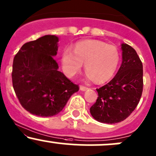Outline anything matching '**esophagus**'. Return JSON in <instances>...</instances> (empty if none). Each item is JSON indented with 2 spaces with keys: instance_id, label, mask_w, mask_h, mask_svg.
Wrapping results in <instances>:
<instances>
[{
  "instance_id": "obj_1",
  "label": "esophagus",
  "mask_w": 156,
  "mask_h": 156,
  "mask_svg": "<svg viewBox=\"0 0 156 156\" xmlns=\"http://www.w3.org/2000/svg\"><path fill=\"white\" fill-rule=\"evenodd\" d=\"M88 89H89V88L87 87L82 86V85H81V86H80V90H81V91H86V90H87Z\"/></svg>"
}]
</instances>
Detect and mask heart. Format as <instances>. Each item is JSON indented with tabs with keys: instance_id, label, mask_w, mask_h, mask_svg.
<instances>
[{
	"instance_id": "b5f03b06",
	"label": "heart",
	"mask_w": 156,
	"mask_h": 156,
	"mask_svg": "<svg viewBox=\"0 0 156 156\" xmlns=\"http://www.w3.org/2000/svg\"><path fill=\"white\" fill-rule=\"evenodd\" d=\"M119 60L117 47L94 39L78 42L73 51L65 48L60 57L62 69L67 76H74L85 63L87 77L97 83L105 82L114 75Z\"/></svg>"
}]
</instances>
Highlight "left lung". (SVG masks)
Instances as JSON below:
<instances>
[{
	"label": "left lung",
	"mask_w": 156,
	"mask_h": 156,
	"mask_svg": "<svg viewBox=\"0 0 156 156\" xmlns=\"http://www.w3.org/2000/svg\"><path fill=\"white\" fill-rule=\"evenodd\" d=\"M122 64L110 82L96 89L98 97L90 109L98 122L113 124L123 121L139 103L143 92V64L130 45L121 44Z\"/></svg>",
	"instance_id": "left-lung-1"
}]
</instances>
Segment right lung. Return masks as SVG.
I'll list each match as a JSON object with an SVG mask.
<instances>
[{
	"mask_svg": "<svg viewBox=\"0 0 156 156\" xmlns=\"http://www.w3.org/2000/svg\"><path fill=\"white\" fill-rule=\"evenodd\" d=\"M59 38L45 35L24 44L14 57L12 86L26 111L39 117L59 114L79 88L58 71L53 57Z\"/></svg>",
	"mask_w": 156,
	"mask_h": 156,
	"instance_id": "add662e5",
	"label": "right lung"
}]
</instances>
